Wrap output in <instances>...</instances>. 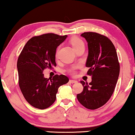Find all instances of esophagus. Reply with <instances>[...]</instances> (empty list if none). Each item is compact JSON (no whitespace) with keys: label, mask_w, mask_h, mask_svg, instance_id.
<instances>
[{"label":"esophagus","mask_w":135,"mask_h":135,"mask_svg":"<svg viewBox=\"0 0 135 135\" xmlns=\"http://www.w3.org/2000/svg\"><path fill=\"white\" fill-rule=\"evenodd\" d=\"M69 82H70V83H72V84L77 83V80H70Z\"/></svg>","instance_id":"34e87169"}]
</instances>
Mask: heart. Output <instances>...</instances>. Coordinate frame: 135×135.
Instances as JSON below:
<instances>
[{"label": "heart", "instance_id": "1", "mask_svg": "<svg viewBox=\"0 0 135 135\" xmlns=\"http://www.w3.org/2000/svg\"><path fill=\"white\" fill-rule=\"evenodd\" d=\"M71 44H72V47H74V50L75 49H77V47H80L81 46H84V44L83 41H81V40L79 39L78 38H74L71 40ZM57 55V54H56ZM70 72L72 73V74H74L75 73V69H72L70 70Z\"/></svg>", "mask_w": 135, "mask_h": 135}]
</instances>
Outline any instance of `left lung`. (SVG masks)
<instances>
[{
    "label": "left lung",
    "instance_id": "8db88e82",
    "mask_svg": "<svg viewBox=\"0 0 135 135\" xmlns=\"http://www.w3.org/2000/svg\"><path fill=\"white\" fill-rule=\"evenodd\" d=\"M81 36L88 42L87 74L92 76L88 84L81 81L83 92L78 94V101L84 107L94 110L104 105L115 89L120 72L115 46L105 35L96 32H84Z\"/></svg>",
    "mask_w": 135,
    "mask_h": 135
}]
</instances>
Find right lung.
<instances>
[{
  "instance_id": "1",
  "label": "right lung",
  "mask_w": 135,
  "mask_h": 135,
  "mask_svg": "<svg viewBox=\"0 0 135 135\" xmlns=\"http://www.w3.org/2000/svg\"><path fill=\"white\" fill-rule=\"evenodd\" d=\"M67 35L46 33L31 38L18 57L19 86L25 100L33 107L45 109L53 104L59 87L69 82L64 75L45 78L43 71L56 66V50Z\"/></svg>"
}]
</instances>
